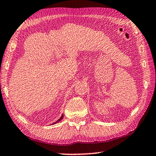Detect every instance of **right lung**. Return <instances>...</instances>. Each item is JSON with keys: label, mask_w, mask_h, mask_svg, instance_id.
I'll return each instance as SVG.
<instances>
[{"label": "right lung", "mask_w": 156, "mask_h": 156, "mask_svg": "<svg viewBox=\"0 0 156 156\" xmlns=\"http://www.w3.org/2000/svg\"><path fill=\"white\" fill-rule=\"evenodd\" d=\"M62 118H63V115H62V116H61V117H60V119H58V120H57V121H56V122H54V124H55V123H56V122H59V121H60V120H61L62 119Z\"/></svg>", "instance_id": "obj_1"}]
</instances>
